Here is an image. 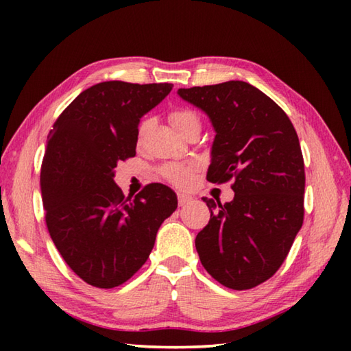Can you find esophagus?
<instances>
[{"instance_id":"esophagus-1","label":"esophagus","mask_w":351,"mask_h":351,"mask_svg":"<svg viewBox=\"0 0 351 351\" xmlns=\"http://www.w3.org/2000/svg\"><path fill=\"white\" fill-rule=\"evenodd\" d=\"M193 199L192 195H187V193H178V203H180V206H186L189 204L190 201Z\"/></svg>"}]
</instances>
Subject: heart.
<instances>
[{
    "label": "heart",
    "mask_w": 351,
    "mask_h": 351,
    "mask_svg": "<svg viewBox=\"0 0 351 351\" xmlns=\"http://www.w3.org/2000/svg\"><path fill=\"white\" fill-rule=\"evenodd\" d=\"M192 121H198V117L195 116L192 111H187V110H176L170 114V122L176 132ZM145 127L147 123H142L141 125L139 138L142 136V133L145 132ZM193 170H195V164H169L162 169V173L169 181L176 184V186L184 187V186H189L190 181H192Z\"/></svg>",
    "instance_id": "heart-1"
}]
</instances>
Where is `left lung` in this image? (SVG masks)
I'll use <instances>...</instances> for the list:
<instances>
[{
  "mask_svg": "<svg viewBox=\"0 0 351 351\" xmlns=\"http://www.w3.org/2000/svg\"><path fill=\"white\" fill-rule=\"evenodd\" d=\"M178 96L203 111L215 132L207 180L234 181L229 203L203 198L210 221L195 239L201 263L224 287H257L280 268L304 223L295 130L274 100L241 80L180 88Z\"/></svg>",
  "mask_w": 351,
  "mask_h": 351,
  "instance_id": "1",
  "label": "left lung"
}]
</instances>
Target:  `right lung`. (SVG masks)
<instances>
[{
  "instance_id": "add662e5",
  "label": "right lung",
  "mask_w": 351,
  "mask_h": 351,
  "mask_svg": "<svg viewBox=\"0 0 351 351\" xmlns=\"http://www.w3.org/2000/svg\"><path fill=\"white\" fill-rule=\"evenodd\" d=\"M171 88L97 83L69 104L47 136L40 175L47 230L69 268L96 288L127 282L178 207L164 184H148L132 198L114 182L117 162L136 154L141 117Z\"/></svg>"
}]
</instances>
